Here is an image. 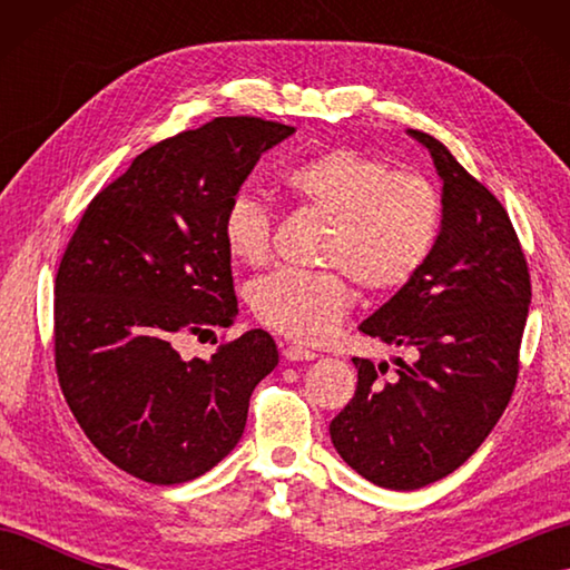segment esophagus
Returning a JSON list of instances; mask_svg holds the SVG:
<instances>
[{"label":"esophagus","instance_id":"esophagus-1","mask_svg":"<svg viewBox=\"0 0 570 570\" xmlns=\"http://www.w3.org/2000/svg\"><path fill=\"white\" fill-rule=\"evenodd\" d=\"M284 357L288 362H308V360H316L318 355L313 353L308 347H301V345H286L284 347Z\"/></svg>","mask_w":570,"mask_h":570}]
</instances>
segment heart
<instances>
[{
  "label": "heart",
  "mask_w": 570,
  "mask_h": 570,
  "mask_svg": "<svg viewBox=\"0 0 570 570\" xmlns=\"http://www.w3.org/2000/svg\"><path fill=\"white\" fill-rule=\"evenodd\" d=\"M284 186L333 217L321 257L370 292H390L416 276L441 233V203L429 180L355 149L335 147L286 168ZM225 247L247 266L272 254V213L239 193L223 217ZM353 304L343 274L278 269L249 286V306L266 328L298 343H323Z\"/></svg>",
  "instance_id": "b5f03b06"
}]
</instances>
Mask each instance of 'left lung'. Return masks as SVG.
Returning <instances> with one entry per match:
<instances>
[{"instance_id":"left-lung-1","label":"left lung","mask_w":570,"mask_h":570,"mask_svg":"<svg viewBox=\"0 0 570 570\" xmlns=\"http://www.w3.org/2000/svg\"><path fill=\"white\" fill-rule=\"evenodd\" d=\"M441 178V233L426 264L360 331L402 347L386 362L353 357L357 392L331 421L345 463L386 490H419L451 475L510 404L531 304L524 252L510 215L439 139L406 129Z\"/></svg>"}]
</instances>
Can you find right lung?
Segmentation results:
<instances>
[{"instance_id":"right-lung-1","label":"right lung","mask_w":570,"mask_h":570,"mask_svg":"<svg viewBox=\"0 0 570 570\" xmlns=\"http://www.w3.org/2000/svg\"><path fill=\"white\" fill-rule=\"evenodd\" d=\"M294 127L215 117L139 154L88 205L56 274V370L98 451L151 485H180L239 443L249 396L278 365L254 328L208 360L178 355L186 333L237 318L223 217Z\"/></svg>"}]
</instances>
